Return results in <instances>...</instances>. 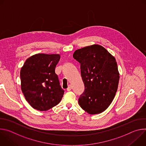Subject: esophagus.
<instances>
[{"label":"esophagus","mask_w":146,"mask_h":146,"mask_svg":"<svg viewBox=\"0 0 146 146\" xmlns=\"http://www.w3.org/2000/svg\"><path fill=\"white\" fill-rule=\"evenodd\" d=\"M71 90H72V86H69L68 88H67V91H70Z\"/></svg>","instance_id":"1"}]
</instances>
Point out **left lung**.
Returning <instances> with one entry per match:
<instances>
[{"mask_svg":"<svg viewBox=\"0 0 146 146\" xmlns=\"http://www.w3.org/2000/svg\"><path fill=\"white\" fill-rule=\"evenodd\" d=\"M73 56L80 64L85 87L78 98L80 107L90 114L102 113L111 103L118 88L119 76L115 58L98 44L77 50Z\"/></svg>","mask_w":146,"mask_h":146,"instance_id":"1","label":"left lung"}]
</instances>
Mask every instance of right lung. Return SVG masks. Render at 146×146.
<instances>
[{"instance_id": "obj_1", "label": "right lung", "mask_w": 146, "mask_h": 146, "mask_svg": "<svg viewBox=\"0 0 146 146\" xmlns=\"http://www.w3.org/2000/svg\"><path fill=\"white\" fill-rule=\"evenodd\" d=\"M59 54H38L27 59L21 69V90L34 109L48 110L61 100L64 90L61 88L55 67Z\"/></svg>"}]
</instances>
